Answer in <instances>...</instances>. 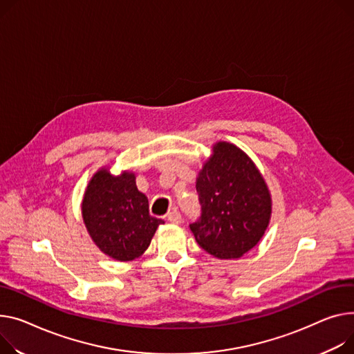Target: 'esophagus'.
Instances as JSON below:
<instances>
[{"label": "esophagus", "instance_id": "34e87169", "mask_svg": "<svg viewBox=\"0 0 354 354\" xmlns=\"http://www.w3.org/2000/svg\"><path fill=\"white\" fill-rule=\"evenodd\" d=\"M167 218H168V221L171 222V223H174V225H179L180 222H182V215L179 214V210H176V209H172L169 214L167 215Z\"/></svg>", "mask_w": 354, "mask_h": 354}]
</instances>
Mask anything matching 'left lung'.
I'll use <instances>...</instances> for the list:
<instances>
[{
    "label": "left lung",
    "mask_w": 354,
    "mask_h": 354,
    "mask_svg": "<svg viewBox=\"0 0 354 354\" xmlns=\"http://www.w3.org/2000/svg\"><path fill=\"white\" fill-rule=\"evenodd\" d=\"M201 216L189 227L198 245L218 259H238L262 239L272 198L252 159L229 142L214 145L196 179Z\"/></svg>",
    "instance_id": "1"
}]
</instances>
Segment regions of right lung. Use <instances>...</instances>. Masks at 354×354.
<instances>
[{
    "instance_id": "add662e5",
    "label": "right lung",
    "mask_w": 354,
    "mask_h": 354,
    "mask_svg": "<svg viewBox=\"0 0 354 354\" xmlns=\"http://www.w3.org/2000/svg\"><path fill=\"white\" fill-rule=\"evenodd\" d=\"M82 218L95 245L115 261L142 254L162 219L149 215L148 198L138 191L135 175H112L102 168L89 180L82 201Z\"/></svg>"
}]
</instances>
